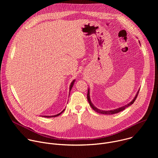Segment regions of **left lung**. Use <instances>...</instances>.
Instances as JSON below:
<instances>
[{
    "mask_svg": "<svg viewBox=\"0 0 158 158\" xmlns=\"http://www.w3.org/2000/svg\"><path fill=\"white\" fill-rule=\"evenodd\" d=\"M139 43H140V42H139ZM139 91V90H138V91L137 94H136V96H135V97L134 98V99H132V101H131L129 104H126V105H125V106H122V107H119V108H118V109H113V110H101V109H98L96 106H94V104L92 103V102H91V98H90V92H89V89H88V92H87V101H88V102H89V105L91 106V107L94 110H95L96 112H98V113H99V114H109V115H110V114H114L118 113V112H121V111L124 110L126 107H129V106L132 105V104L134 103V102L135 101V100L136 99V98H137V96H138V95Z\"/></svg>",
    "mask_w": 158,
    "mask_h": 158,
    "instance_id": "1",
    "label": "left lung"
}]
</instances>
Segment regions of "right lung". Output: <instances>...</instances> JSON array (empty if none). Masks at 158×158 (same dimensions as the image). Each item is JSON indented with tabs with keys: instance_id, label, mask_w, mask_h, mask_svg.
<instances>
[{
	"instance_id": "obj_1",
	"label": "right lung",
	"mask_w": 158,
	"mask_h": 158,
	"mask_svg": "<svg viewBox=\"0 0 158 158\" xmlns=\"http://www.w3.org/2000/svg\"><path fill=\"white\" fill-rule=\"evenodd\" d=\"M75 81H76L75 79H74V80H73V82H71V85H70V87H69V92H71V91L72 87H73V85H74V83ZM64 110H65V109H64L62 112H60V113H59V114H56V115H54V116H43V117H45V118H54V117H57V116H59L60 114H61Z\"/></svg>"
}]
</instances>
